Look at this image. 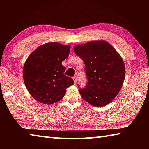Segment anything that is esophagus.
<instances>
[{"instance_id":"obj_1","label":"esophagus","mask_w":149,"mask_h":149,"mask_svg":"<svg viewBox=\"0 0 149 149\" xmlns=\"http://www.w3.org/2000/svg\"><path fill=\"white\" fill-rule=\"evenodd\" d=\"M73 80H74V84H76V83H77V77H73Z\"/></svg>"}]
</instances>
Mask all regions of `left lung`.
Masks as SVG:
<instances>
[{"label": "left lung", "instance_id": "obj_1", "mask_svg": "<svg viewBox=\"0 0 149 149\" xmlns=\"http://www.w3.org/2000/svg\"><path fill=\"white\" fill-rule=\"evenodd\" d=\"M74 50L85 63L87 77L86 86L79 89L81 96L95 107L108 104L116 97L125 79V65L122 57L105 41L77 45Z\"/></svg>", "mask_w": 149, "mask_h": 149}]
</instances>
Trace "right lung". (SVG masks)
Listing matches in <instances>:
<instances>
[{
	"label": "right lung",
	"mask_w": 149,
	"mask_h": 149,
	"mask_svg": "<svg viewBox=\"0 0 149 149\" xmlns=\"http://www.w3.org/2000/svg\"><path fill=\"white\" fill-rule=\"evenodd\" d=\"M70 47L48 42L35 49L27 58L23 69L26 87L34 99L52 104L64 98L74 80L64 75L62 62L69 56Z\"/></svg>",
	"instance_id": "right-lung-1"
}]
</instances>
